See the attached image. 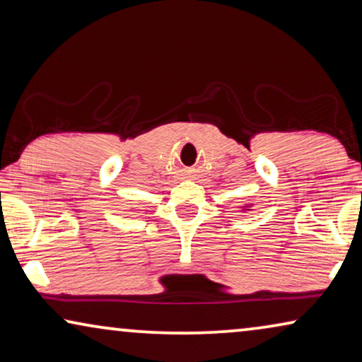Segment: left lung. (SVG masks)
<instances>
[{
  "mask_svg": "<svg viewBox=\"0 0 362 362\" xmlns=\"http://www.w3.org/2000/svg\"><path fill=\"white\" fill-rule=\"evenodd\" d=\"M250 208L252 204H244V206H242V211H250Z\"/></svg>",
  "mask_w": 362,
  "mask_h": 362,
  "instance_id": "left-lung-1",
  "label": "left lung"
}]
</instances>
